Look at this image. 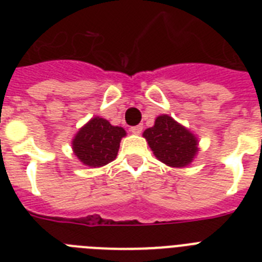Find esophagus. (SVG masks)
Returning <instances> with one entry per match:
<instances>
[{"label": "esophagus", "instance_id": "obj_1", "mask_svg": "<svg viewBox=\"0 0 262 262\" xmlns=\"http://www.w3.org/2000/svg\"><path fill=\"white\" fill-rule=\"evenodd\" d=\"M143 131V126L142 124H138V126H134L131 127V133L135 134V135H140Z\"/></svg>", "mask_w": 262, "mask_h": 262}]
</instances>
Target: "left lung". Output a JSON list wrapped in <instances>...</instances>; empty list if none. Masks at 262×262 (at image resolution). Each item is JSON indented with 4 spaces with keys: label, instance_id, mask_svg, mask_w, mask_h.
<instances>
[{
    "label": "left lung",
    "instance_id": "1",
    "mask_svg": "<svg viewBox=\"0 0 262 262\" xmlns=\"http://www.w3.org/2000/svg\"><path fill=\"white\" fill-rule=\"evenodd\" d=\"M156 159L170 168L190 165L200 151L198 138L168 114L159 115L143 133Z\"/></svg>",
    "mask_w": 262,
    "mask_h": 262
}]
</instances>
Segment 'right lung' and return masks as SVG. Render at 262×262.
Wrapping results in <instances>:
<instances>
[{
	"mask_svg": "<svg viewBox=\"0 0 262 262\" xmlns=\"http://www.w3.org/2000/svg\"><path fill=\"white\" fill-rule=\"evenodd\" d=\"M123 127L113 126L107 119L94 117L78 129L72 139V151L84 165L99 168L117 157Z\"/></svg>",
	"mask_w": 262,
	"mask_h": 262,
	"instance_id": "right-lung-1",
	"label": "right lung"
}]
</instances>
